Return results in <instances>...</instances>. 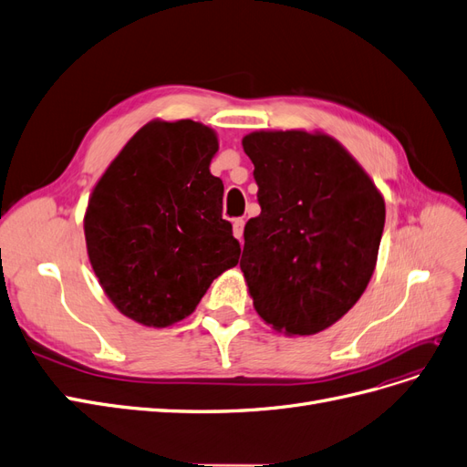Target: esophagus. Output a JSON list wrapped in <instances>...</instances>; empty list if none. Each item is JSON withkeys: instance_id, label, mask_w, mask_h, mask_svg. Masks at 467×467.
I'll return each instance as SVG.
<instances>
[{"instance_id": "1", "label": "esophagus", "mask_w": 467, "mask_h": 467, "mask_svg": "<svg viewBox=\"0 0 467 467\" xmlns=\"http://www.w3.org/2000/svg\"><path fill=\"white\" fill-rule=\"evenodd\" d=\"M244 225H245V222H244L242 218H235V220H234V235H235L237 239L244 237Z\"/></svg>"}]
</instances>
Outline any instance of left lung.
Returning <instances> with one entry per match:
<instances>
[{
  "label": "left lung",
  "mask_w": 467,
  "mask_h": 467,
  "mask_svg": "<svg viewBox=\"0 0 467 467\" xmlns=\"http://www.w3.org/2000/svg\"><path fill=\"white\" fill-rule=\"evenodd\" d=\"M261 214L245 223L239 261L257 314L286 335H316L358 302L376 268L384 196L323 132L244 138Z\"/></svg>",
  "instance_id": "obj_1"
}]
</instances>
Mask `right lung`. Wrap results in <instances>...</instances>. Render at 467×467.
Masks as SVG:
<instances>
[{
	"instance_id": "right-lung-1",
	"label": "right lung",
	"mask_w": 467,
	"mask_h": 467,
	"mask_svg": "<svg viewBox=\"0 0 467 467\" xmlns=\"http://www.w3.org/2000/svg\"><path fill=\"white\" fill-rule=\"evenodd\" d=\"M216 132L194 120H151L95 185L83 218L88 255L109 300L146 327L194 312L212 280L239 261L210 173Z\"/></svg>"
}]
</instances>
